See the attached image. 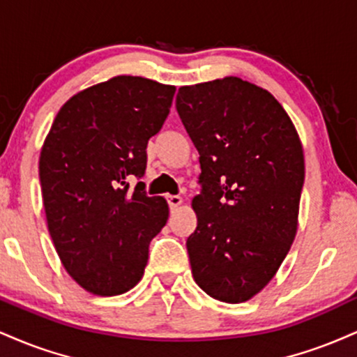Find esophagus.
Listing matches in <instances>:
<instances>
[{"label":"esophagus","instance_id":"34e87169","mask_svg":"<svg viewBox=\"0 0 357 357\" xmlns=\"http://www.w3.org/2000/svg\"><path fill=\"white\" fill-rule=\"evenodd\" d=\"M167 199V204H169L171 209H176L179 208V206L183 204V197L181 196H176V195H169L166 197Z\"/></svg>","mask_w":357,"mask_h":357}]
</instances>
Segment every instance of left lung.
Masks as SVG:
<instances>
[{"mask_svg": "<svg viewBox=\"0 0 357 357\" xmlns=\"http://www.w3.org/2000/svg\"><path fill=\"white\" fill-rule=\"evenodd\" d=\"M176 109L199 153L203 191L186 248L196 284L222 303L255 298L296 238L304 154L276 98L236 76L181 86Z\"/></svg>", "mask_w": 357, "mask_h": 357, "instance_id": "left-lung-1", "label": "left lung"}]
</instances>
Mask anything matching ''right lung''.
Here are the masks:
<instances>
[{
    "mask_svg": "<svg viewBox=\"0 0 357 357\" xmlns=\"http://www.w3.org/2000/svg\"><path fill=\"white\" fill-rule=\"evenodd\" d=\"M174 86L114 76L70 98L40 154L48 231L66 273L96 296L141 281L149 243L166 225L165 197L146 196V146L169 114Z\"/></svg>",
    "mask_w": 357,
    "mask_h": 357,
    "instance_id": "1",
    "label": "right lung"
}]
</instances>
